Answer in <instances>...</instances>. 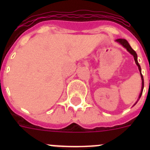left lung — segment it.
<instances>
[{
  "mask_svg": "<svg viewBox=\"0 0 150 150\" xmlns=\"http://www.w3.org/2000/svg\"><path fill=\"white\" fill-rule=\"evenodd\" d=\"M116 42H117V43H120V44H121L122 46L123 47H124V48L126 49L127 51H128L130 54H132V55H133L134 59V61H135V63H136V64H137V67H138L139 71H140V76H141V80H142V87H141V91H140V95H139V98H138V100H139L140 97H141V95H142L143 89H144V77H143V75H142V74H141V67H140V64H139L138 62H137V53H136V52H135L134 50L133 49H132V47H131V46H130L129 43H128V42L126 40H125V39H117V40H116ZM138 100H137V101H136V103H135V104H134V106L135 104H137V101H138Z\"/></svg>",
  "mask_w": 150,
  "mask_h": 150,
  "instance_id": "1",
  "label": "left lung"
}]
</instances>
